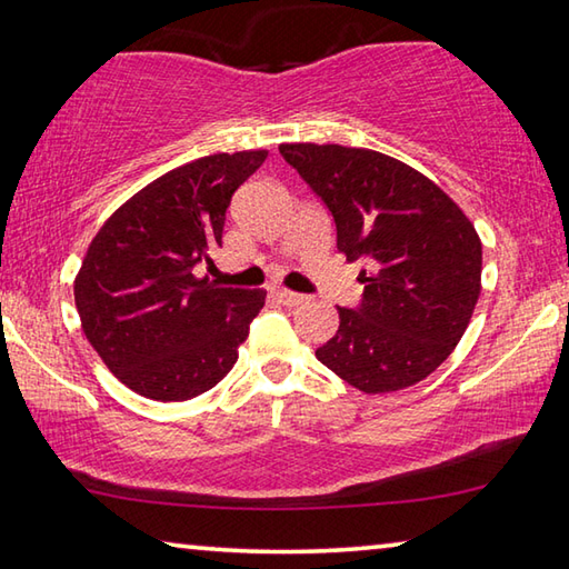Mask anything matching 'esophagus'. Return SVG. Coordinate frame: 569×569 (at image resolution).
Returning a JSON list of instances; mask_svg holds the SVG:
<instances>
[{"mask_svg": "<svg viewBox=\"0 0 569 569\" xmlns=\"http://www.w3.org/2000/svg\"><path fill=\"white\" fill-rule=\"evenodd\" d=\"M276 298L281 303H286V306H298V303H303L306 301V296L303 293H296V291H288V288H276Z\"/></svg>", "mask_w": 569, "mask_h": 569, "instance_id": "esophagus-1", "label": "esophagus"}]
</instances>
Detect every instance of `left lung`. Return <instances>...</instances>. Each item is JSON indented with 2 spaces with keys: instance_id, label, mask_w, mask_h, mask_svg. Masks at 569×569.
I'll use <instances>...</instances> for the list:
<instances>
[{
  "instance_id": "1",
  "label": "left lung",
  "mask_w": 569,
  "mask_h": 569,
  "mask_svg": "<svg viewBox=\"0 0 569 569\" xmlns=\"http://www.w3.org/2000/svg\"><path fill=\"white\" fill-rule=\"evenodd\" d=\"M333 218L336 248L361 261L359 306L316 349L323 366L366 393L427 379L455 351L475 311L481 243L445 190L377 150L281 146Z\"/></svg>"
}]
</instances>
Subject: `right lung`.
I'll list each match as a JSON object with an SVG mask.
<instances>
[{
	"label": "right lung",
	"instance_id": "1",
	"mask_svg": "<svg viewBox=\"0 0 569 569\" xmlns=\"http://www.w3.org/2000/svg\"><path fill=\"white\" fill-rule=\"evenodd\" d=\"M268 152H218L132 196L88 248L74 303L92 349L146 399L186 401L233 369L266 291L198 278L223 246L233 192Z\"/></svg>",
	"mask_w": 569,
	"mask_h": 569
}]
</instances>
